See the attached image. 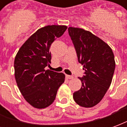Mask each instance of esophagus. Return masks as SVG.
Instances as JSON below:
<instances>
[{
  "instance_id": "1",
  "label": "esophagus",
  "mask_w": 127,
  "mask_h": 127,
  "mask_svg": "<svg viewBox=\"0 0 127 127\" xmlns=\"http://www.w3.org/2000/svg\"><path fill=\"white\" fill-rule=\"evenodd\" d=\"M65 77L67 78V79H73V76H70V75H65Z\"/></svg>"
}]
</instances>
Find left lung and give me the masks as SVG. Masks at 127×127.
<instances>
[{"mask_svg": "<svg viewBox=\"0 0 127 127\" xmlns=\"http://www.w3.org/2000/svg\"><path fill=\"white\" fill-rule=\"evenodd\" d=\"M68 33L76 52L78 62L85 70L80 90L73 94L75 102L91 108L99 103L112 80L115 70L112 50L91 32L77 28H68Z\"/></svg>", "mask_w": 127, "mask_h": 127, "instance_id": "obj_1", "label": "left lung"}]
</instances>
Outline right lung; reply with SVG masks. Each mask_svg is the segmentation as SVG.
I'll use <instances>...</instances> for the list:
<instances>
[{
    "instance_id": "right-lung-1",
    "label": "right lung",
    "mask_w": 127,
    "mask_h": 127,
    "mask_svg": "<svg viewBox=\"0 0 127 127\" xmlns=\"http://www.w3.org/2000/svg\"><path fill=\"white\" fill-rule=\"evenodd\" d=\"M67 28L56 25L40 28L24 42L15 56L17 85L25 99L34 108L42 109L51 105L64 83V74L45 70L44 67L50 65L51 45Z\"/></svg>"
}]
</instances>
